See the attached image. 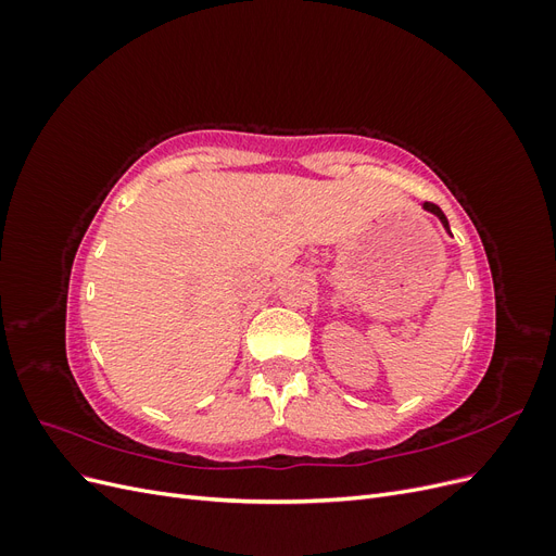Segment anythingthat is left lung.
Masks as SVG:
<instances>
[{"mask_svg":"<svg viewBox=\"0 0 556 556\" xmlns=\"http://www.w3.org/2000/svg\"><path fill=\"white\" fill-rule=\"evenodd\" d=\"M425 211H429V213H433L435 217H439V220H441V225L445 227V231H450V223H447V217H445V213L439 208V206H435V204H429V201H425V206H422Z\"/></svg>","mask_w":556,"mask_h":556,"instance_id":"left-lung-1","label":"left lung"}]
</instances>
